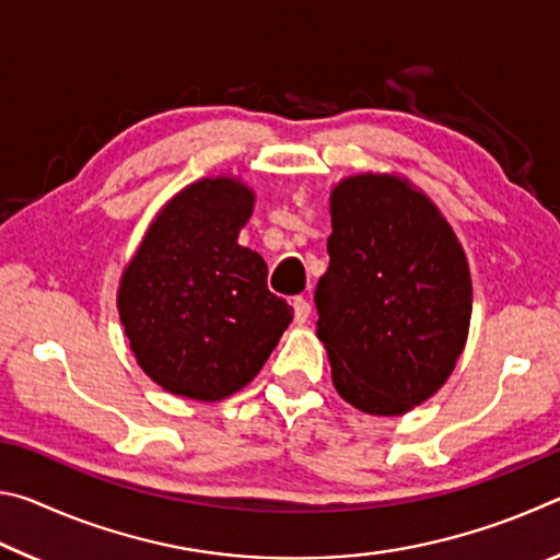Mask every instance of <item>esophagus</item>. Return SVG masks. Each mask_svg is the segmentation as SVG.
I'll use <instances>...</instances> for the list:
<instances>
[{
	"mask_svg": "<svg viewBox=\"0 0 560 560\" xmlns=\"http://www.w3.org/2000/svg\"><path fill=\"white\" fill-rule=\"evenodd\" d=\"M311 316V303L306 299H293V318H296V324H306Z\"/></svg>",
	"mask_w": 560,
	"mask_h": 560,
	"instance_id": "1",
	"label": "esophagus"
}]
</instances>
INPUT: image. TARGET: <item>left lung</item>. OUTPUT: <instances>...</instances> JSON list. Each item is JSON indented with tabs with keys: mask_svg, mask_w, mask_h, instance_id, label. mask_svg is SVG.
<instances>
[{
	"mask_svg": "<svg viewBox=\"0 0 560 560\" xmlns=\"http://www.w3.org/2000/svg\"><path fill=\"white\" fill-rule=\"evenodd\" d=\"M330 224L316 336L336 390L360 412H410L447 383L467 346V254L440 207L390 173L340 179Z\"/></svg>",
	"mask_w": 560,
	"mask_h": 560,
	"instance_id": "8db88e82",
	"label": "left lung"
}]
</instances>
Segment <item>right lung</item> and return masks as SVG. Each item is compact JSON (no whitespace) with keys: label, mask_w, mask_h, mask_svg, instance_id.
<instances>
[{"label":"right lung","mask_w":560,"mask_h":560,"mask_svg":"<svg viewBox=\"0 0 560 560\" xmlns=\"http://www.w3.org/2000/svg\"><path fill=\"white\" fill-rule=\"evenodd\" d=\"M254 189L212 175L179 189L126 264L118 316L150 381L217 402L249 385L293 308L267 289V261L240 242Z\"/></svg>","instance_id":"right-lung-1"}]
</instances>
